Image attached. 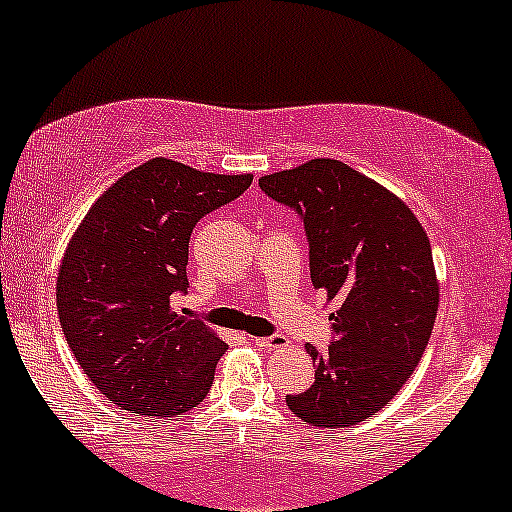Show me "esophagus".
<instances>
[{
  "label": "esophagus",
  "instance_id": "obj_1",
  "mask_svg": "<svg viewBox=\"0 0 512 512\" xmlns=\"http://www.w3.org/2000/svg\"><path fill=\"white\" fill-rule=\"evenodd\" d=\"M284 335H269V338H255V345H260L262 350H279V347H286Z\"/></svg>",
  "mask_w": 512,
  "mask_h": 512
}]
</instances>
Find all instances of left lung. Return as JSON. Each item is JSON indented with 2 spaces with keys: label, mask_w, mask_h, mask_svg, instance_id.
Masks as SVG:
<instances>
[{
  "label": "left lung",
  "mask_w": 512,
  "mask_h": 512,
  "mask_svg": "<svg viewBox=\"0 0 512 512\" xmlns=\"http://www.w3.org/2000/svg\"><path fill=\"white\" fill-rule=\"evenodd\" d=\"M260 189L299 213L313 289L340 303L333 345H306L316 381L286 406L316 428H350L401 391L428 347L440 303L428 233L406 201L330 157L265 174Z\"/></svg>",
  "instance_id": "8db88e82"
}]
</instances>
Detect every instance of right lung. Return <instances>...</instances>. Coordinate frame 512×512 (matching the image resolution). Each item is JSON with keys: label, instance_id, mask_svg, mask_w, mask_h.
<instances>
[{"label": "right lung", "instance_id": "obj_1", "mask_svg": "<svg viewBox=\"0 0 512 512\" xmlns=\"http://www.w3.org/2000/svg\"><path fill=\"white\" fill-rule=\"evenodd\" d=\"M250 184L252 174L153 157L111 184L67 243L60 325L82 372L123 411L174 418L209 393L228 345L170 301L187 291L196 223Z\"/></svg>", "mask_w": 512, "mask_h": 512}]
</instances>
